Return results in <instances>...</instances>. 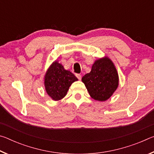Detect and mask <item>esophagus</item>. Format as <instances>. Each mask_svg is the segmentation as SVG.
Returning <instances> with one entry per match:
<instances>
[{"label":"esophagus","mask_w":154,"mask_h":154,"mask_svg":"<svg viewBox=\"0 0 154 154\" xmlns=\"http://www.w3.org/2000/svg\"><path fill=\"white\" fill-rule=\"evenodd\" d=\"M76 77H77L78 79H79V80L82 79V75H81L80 74H76Z\"/></svg>","instance_id":"34e87169"}]
</instances>
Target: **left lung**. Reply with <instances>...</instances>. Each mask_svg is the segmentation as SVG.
I'll return each mask as SVG.
<instances>
[{
  "instance_id": "left-lung-1",
  "label": "left lung",
  "mask_w": 154,
  "mask_h": 154,
  "mask_svg": "<svg viewBox=\"0 0 154 154\" xmlns=\"http://www.w3.org/2000/svg\"><path fill=\"white\" fill-rule=\"evenodd\" d=\"M91 97L105 101L118 88L119 77L114 64L107 57L98 59L92 65L90 72L82 77Z\"/></svg>"
}]
</instances>
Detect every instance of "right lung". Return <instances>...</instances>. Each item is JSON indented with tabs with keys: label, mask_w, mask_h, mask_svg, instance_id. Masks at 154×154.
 I'll list each match as a JSON object with an SVG mask.
<instances>
[{
	"label": "right lung",
	"mask_w": 154,
	"mask_h": 154,
	"mask_svg": "<svg viewBox=\"0 0 154 154\" xmlns=\"http://www.w3.org/2000/svg\"><path fill=\"white\" fill-rule=\"evenodd\" d=\"M78 79L61 64L55 61L45 75V87L48 94L54 100H59L66 95L69 87Z\"/></svg>",
	"instance_id": "obj_1"
}]
</instances>
